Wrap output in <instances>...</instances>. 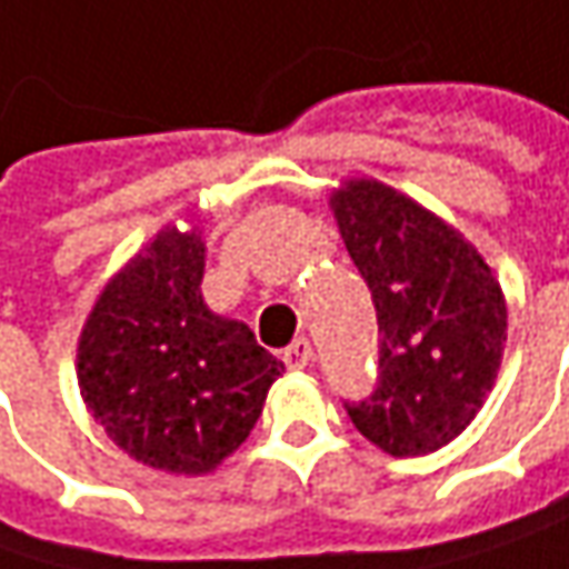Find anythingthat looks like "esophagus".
Segmentation results:
<instances>
[{
    "label": "esophagus",
    "mask_w": 569,
    "mask_h": 569,
    "mask_svg": "<svg viewBox=\"0 0 569 569\" xmlns=\"http://www.w3.org/2000/svg\"><path fill=\"white\" fill-rule=\"evenodd\" d=\"M312 357H316L312 341H309V338H296V341L283 351V363L289 370H306V367L312 363Z\"/></svg>",
    "instance_id": "obj_1"
}]
</instances>
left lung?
<instances>
[{"label":"left lung","instance_id":"1","mask_svg":"<svg viewBox=\"0 0 569 569\" xmlns=\"http://www.w3.org/2000/svg\"><path fill=\"white\" fill-rule=\"evenodd\" d=\"M331 209L380 325L373 392L345 402L363 438L392 457L445 448L483 406L506 299L453 228L377 180H351Z\"/></svg>","mask_w":569,"mask_h":569}]
</instances>
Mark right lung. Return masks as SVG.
Wrapping results in <instances>:
<instances>
[{
	"label": "right lung",
	"mask_w": 569,
	"mask_h": 569,
	"mask_svg": "<svg viewBox=\"0 0 569 569\" xmlns=\"http://www.w3.org/2000/svg\"><path fill=\"white\" fill-rule=\"evenodd\" d=\"M206 248L167 228L99 296L77 377L92 418L153 470L209 473L260 418L283 363L202 302Z\"/></svg>",
	"instance_id": "1"
}]
</instances>
